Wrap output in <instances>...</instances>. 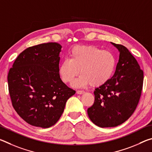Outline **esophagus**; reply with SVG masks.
<instances>
[{
    "instance_id": "esophagus-1",
    "label": "esophagus",
    "mask_w": 152,
    "mask_h": 152,
    "mask_svg": "<svg viewBox=\"0 0 152 152\" xmlns=\"http://www.w3.org/2000/svg\"><path fill=\"white\" fill-rule=\"evenodd\" d=\"M76 93L78 94H82L84 93V91H77Z\"/></svg>"
}]
</instances>
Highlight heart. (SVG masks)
<instances>
[{
  "instance_id": "obj_1",
  "label": "heart",
  "mask_w": 152,
  "mask_h": 152,
  "mask_svg": "<svg viewBox=\"0 0 152 152\" xmlns=\"http://www.w3.org/2000/svg\"><path fill=\"white\" fill-rule=\"evenodd\" d=\"M116 60L109 51L94 46H76L71 50L70 59L61 61L59 73L61 80L70 83L80 73L81 75L73 84L83 86L103 85L114 72Z\"/></svg>"
}]
</instances>
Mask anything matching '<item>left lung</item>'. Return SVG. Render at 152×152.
<instances>
[{"mask_svg":"<svg viewBox=\"0 0 152 152\" xmlns=\"http://www.w3.org/2000/svg\"><path fill=\"white\" fill-rule=\"evenodd\" d=\"M119 50L114 75L95 88L94 102L87 110L90 119L100 127H116L132 116L140 101L143 72L125 46L111 43Z\"/></svg>","mask_w":152,"mask_h":152,"instance_id":"left-lung-1","label":"left lung"}]
</instances>
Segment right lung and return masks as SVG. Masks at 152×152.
I'll return each mask as SVG.
<instances>
[{
  "mask_svg": "<svg viewBox=\"0 0 152 152\" xmlns=\"http://www.w3.org/2000/svg\"><path fill=\"white\" fill-rule=\"evenodd\" d=\"M61 49L55 42L28 48L9 70L7 79L12 107L33 126L48 128L55 125L66 101L76 93L60 78Z\"/></svg>",
  "mask_w": 152,
  "mask_h": 152,
  "instance_id": "add662e5",
  "label": "right lung"
}]
</instances>
